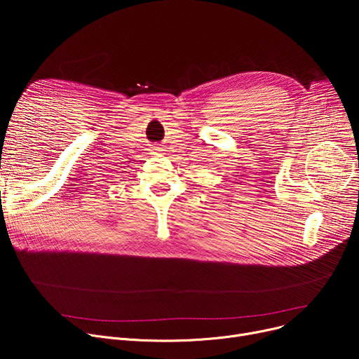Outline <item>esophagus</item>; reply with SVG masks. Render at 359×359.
I'll return each instance as SVG.
<instances>
[{"mask_svg":"<svg viewBox=\"0 0 359 359\" xmlns=\"http://www.w3.org/2000/svg\"><path fill=\"white\" fill-rule=\"evenodd\" d=\"M153 149H154V151H161V145H160V144H156V145H153Z\"/></svg>","mask_w":359,"mask_h":359,"instance_id":"34e87169","label":"esophagus"}]
</instances>
